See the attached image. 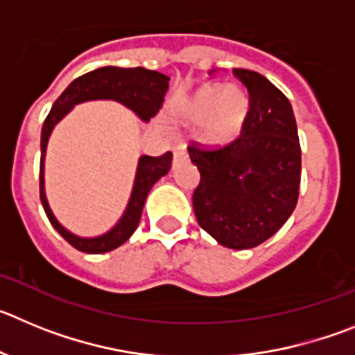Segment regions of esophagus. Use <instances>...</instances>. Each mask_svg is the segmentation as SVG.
Wrapping results in <instances>:
<instances>
[{
  "mask_svg": "<svg viewBox=\"0 0 355 355\" xmlns=\"http://www.w3.org/2000/svg\"><path fill=\"white\" fill-rule=\"evenodd\" d=\"M188 162V153L183 146L174 147V158H172V167H180L183 163Z\"/></svg>",
  "mask_w": 355,
  "mask_h": 355,
  "instance_id": "1",
  "label": "esophagus"
}]
</instances>
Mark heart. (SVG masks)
<instances>
[{
  "label": "heart",
  "mask_w": 355,
  "mask_h": 355,
  "mask_svg": "<svg viewBox=\"0 0 355 355\" xmlns=\"http://www.w3.org/2000/svg\"><path fill=\"white\" fill-rule=\"evenodd\" d=\"M250 99L238 85L206 83L193 90L180 108L187 124H200V139L209 146H225L241 133L249 117Z\"/></svg>",
  "instance_id": "heart-1"
}]
</instances>
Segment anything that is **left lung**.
<instances>
[{
	"label": "left lung",
	"instance_id": "8db88e82",
	"mask_svg": "<svg viewBox=\"0 0 355 355\" xmlns=\"http://www.w3.org/2000/svg\"><path fill=\"white\" fill-rule=\"evenodd\" d=\"M250 110L234 142L220 149L188 147L199 168L197 222L220 245L252 249L274 236L297 206L300 144L288 97L259 72L234 69Z\"/></svg>",
	"mask_w": 355,
	"mask_h": 355
}]
</instances>
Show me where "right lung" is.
<instances>
[{"label":"right lung","mask_w":355,"mask_h":355,"mask_svg":"<svg viewBox=\"0 0 355 355\" xmlns=\"http://www.w3.org/2000/svg\"><path fill=\"white\" fill-rule=\"evenodd\" d=\"M168 80L171 78L162 74L158 71H149L144 67H114L106 65L96 71H90L83 76L76 78L62 92L53 105L51 112L44 121L42 135H40V200H42L44 211L48 215L53 227L71 243L74 249L87 254H103L108 250H114L121 247L135 229L139 227L140 216H142L144 202L147 199V193L158 180L171 171L172 153H165L162 156H140L139 165H137V174H135L133 190H131L128 206L119 218L114 227L94 238L78 236L65 229L60 222L56 220L49 208L48 197H46V188H44V158H46V149H48L49 137L53 130L72 108L80 103L97 101V99H110L117 101L130 108L140 121L149 122L150 117H155L162 108L163 97L167 94Z\"/></svg>","instance_id":"1"}]
</instances>
